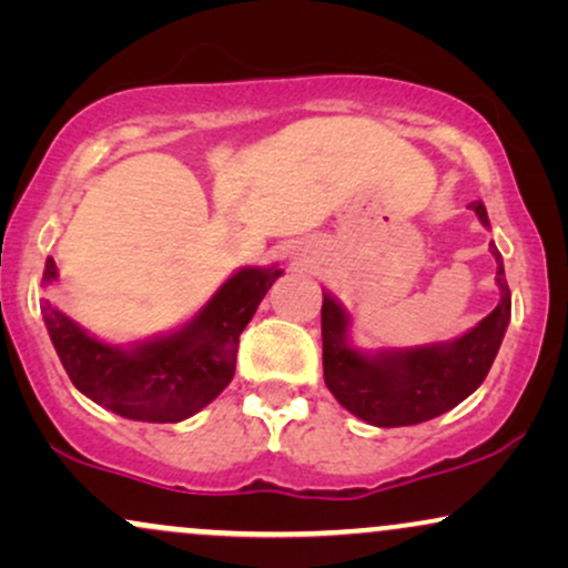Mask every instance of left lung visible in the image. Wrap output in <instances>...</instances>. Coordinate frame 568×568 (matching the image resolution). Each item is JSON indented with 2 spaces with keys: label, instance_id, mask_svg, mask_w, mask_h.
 Here are the masks:
<instances>
[{
  "label": "left lung",
  "instance_id": "left-lung-1",
  "mask_svg": "<svg viewBox=\"0 0 568 568\" xmlns=\"http://www.w3.org/2000/svg\"><path fill=\"white\" fill-rule=\"evenodd\" d=\"M470 211L488 230L484 202H470ZM488 247L497 258L499 304L454 342L408 349H357L349 338V312L328 291L323 293L325 387L349 414L374 427L419 425L459 406L484 384L505 338L513 306L501 253L494 243Z\"/></svg>",
  "mask_w": 568,
  "mask_h": 568
}]
</instances>
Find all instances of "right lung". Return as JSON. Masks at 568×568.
Segmentation results:
<instances>
[{
    "label": "right lung",
    "mask_w": 568,
    "mask_h": 568,
    "mask_svg": "<svg viewBox=\"0 0 568 568\" xmlns=\"http://www.w3.org/2000/svg\"><path fill=\"white\" fill-rule=\"evenodd\" d=\"M280 275L277 266H243L192 321L128 347L90 336L50 302H42V317L71 384L82 395L125 419L175 425L216 400L232 382L240 334ZM55 280L58 266L48 258L42 285Z\"/></svg>",
    "instance_id": "obj_1"
}]
</instances>
